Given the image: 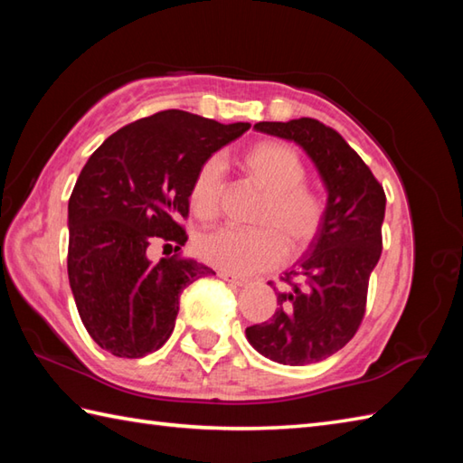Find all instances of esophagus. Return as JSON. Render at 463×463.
<instances>
[{"mask_svg": "<svg viewBox=\"0 0 463 463\" xmlns=\"http://www.w3.org/2000/svg\"><path fill=\"white\" fill-rule=\"evenodd\" d=\"M219 277H221L224 282H229L231 287H244V284H247V280H244V279L234 277V274H229V272H219Z\"/></svg>", "mask_w": 463, "mask_h": 463, "instance_id": "1", "label": "esophagus"}]
</instances>
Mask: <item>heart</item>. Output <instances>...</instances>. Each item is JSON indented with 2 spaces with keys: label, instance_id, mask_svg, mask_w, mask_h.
<instances>
[{
  "label": "heart",
  "instance_id": "b5f03b06",
  "mask_svg": "<svg viewBox=\"0 0 463 463\" xmlns=\"http://www.w3.org/2000/svg\"><path fill=\"white\" fill-rule=\"evenodd\" d=\"M242 175L257 186L262 201L254 209V229H221L196 241V254L232 274H254L279 267L288 257H300L320 237L328 203L307 183L308 169L292 146L260 141L239 156ZM222 166L204 161L189 186V204L196 219L213 222L221 213Z\"/></svg>",
  "mask_w": 463,
  "mask_h": 463
}]
</instances>
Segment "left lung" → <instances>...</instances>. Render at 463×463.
Wrapping results in <instances>:
<instances>
[{
	"instance_id": "1",
	"label": "left lung",
	"mask_w": 463,
	"mask_h": 463,
	"mask_svg": "<svg viewBox=\"0 0 463 463\" xmlns=\"http://www.w3.org/2000/svg\"><path fill=\"white\" fill-rule=\"evenodd\" d=\"M254 129L300 145L328 191L320 237L280 277L287 287L277 292L272 318L247 328L262 356L304 366L336 354L360 328L370 274L382 254L386 194L342 135L317 119L260 121Z\"/></svg>"
}]
</instances>
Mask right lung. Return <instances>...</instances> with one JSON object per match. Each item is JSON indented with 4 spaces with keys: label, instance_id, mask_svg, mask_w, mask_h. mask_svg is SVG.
Instances as JSON below:
<instances>
[{
    "label": "right lung",
    "instance_id": "add662e5",
    "mask_svg": "<svg viewBox=\"0 0 463 463\" xmlns=\"http://www.w3.org/2000/svg\"><path fill=\"white\" fill-rule=\"evenodd\" d=\"M166 109L107 137L69 199V287L90 336L119 358H143L169 340L181 292L214 274L173 254L151 262L163 241L181 250L189 186L213 153L249 131Z\"/></svg>",
    "mask_w": 463,
    "mask_h": 463
}]
</instances>
